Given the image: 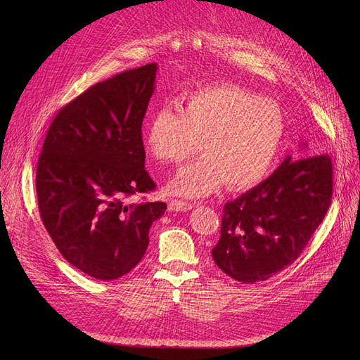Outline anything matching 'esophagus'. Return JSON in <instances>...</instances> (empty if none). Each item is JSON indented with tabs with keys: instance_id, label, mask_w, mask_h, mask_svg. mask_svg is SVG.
<instances>
[{
	"instance_id": "1",
	"label": "esophagus",
	"mask_w": 360,
	"mask_h": 360,
	"mask_svg": "<svg viewBox=\"0 0 360 360\" xmlns=\"http://www.w3.org/2000/svg\"><path fill=\"white\" fill-rule=\"evenodd\" d=\"M168 210L171 212H186L189 210H192V205L189 202H184V200H178V199H171L168 203Z\"/></svg>"
}]
</instances>
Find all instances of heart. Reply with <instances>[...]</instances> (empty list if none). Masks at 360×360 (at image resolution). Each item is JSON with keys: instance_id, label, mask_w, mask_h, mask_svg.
Here are the masks:
<instances>
[{"instance_id": "obj_1", "label": "heart", "mask_w": 360, "mask_h": 360, "mask_svg": "<svg viewBox=\"0 0 360 360\" xmlns=\"http://www.w3.org/2000/svg\"><path fill=\"white\" fill-rule=\"evenodd\" d=\"M162 107L146 125L145 145L161 164H181L198 149L203 155L169 182L175 195L202 198L224 184L229 189L258 185L272 171L285 136L276 102L232 84L199 86Z\"/></svg>"}]
</instances>
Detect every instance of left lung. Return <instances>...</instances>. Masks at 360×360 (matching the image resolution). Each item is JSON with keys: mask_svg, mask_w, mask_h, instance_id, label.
Wrapping results in <instances>:
<instances>
[{"mask_svg": "<svg viewBox=\"0 0 360 360\" xmlns=\"http://www.w3.org/2000/svg\"><path fill=\"white\" fill-rule=\"evenodd\" d=\"M303 157L288 155L264 182L225 203L212 258L235 281L255 283L281 272L322 224L332 199V162L328 155Z\"/></svg>", "mask_w": 360, "mask_h": 360, "instance_id": "8db88e82", "label": "left lung"}]
</instances>
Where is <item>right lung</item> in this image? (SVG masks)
Here are the masks:
<instances>
[{"instance_id": "1", "label": "right lung", "mask_w": 360, "mask_h": 360, "mask_svg": "<svg viewBox=\"0 0 360 360\" xmlns=\"http://www.w3.org/2000/svg\"><path fill=\"white\" fill-rule=\"evenodd\" d=\"M158 65L98 82L54 118L37 167L39 215L77 269L98 281L131 272L165 202H128L155 189L145 171L142 121Z\"/></svg>"}]
</instances>
